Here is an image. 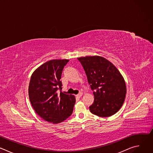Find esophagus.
Instances as JSON below:
<instances>
[{"instance_id": "esophagus-1", "label": "esophagus", "mask_w": 153, "mask_h": 153, "mask_svg": "<svg viewBox=\"0 0 153 153\" xmlns=\"http://www.w3.org/2000/svg\"><path fill=\"white\" fill-rule=\"evenodd\" d=\"M82 94H83V93H82V92H80V93H79L77 95H76V96H77V97H80L82 96Z\"/></svg>"}]
</instances>
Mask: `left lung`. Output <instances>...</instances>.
Wrapping results in <instances>:
<instances>
[{"mask_svg": "<svg viewBox=\"0 0 153 153\" xmlns=\"http://www.w3.org/2000/svg\"><path fill=\"white\" fill-rule=\"evenodd\" d=\"M93 91L94 100L89 108L99 117H110L123 104L126 93L123 77L114 65L97 56L78 57Z\"/></svg>", "mask_w": 153, "mask_h": 153, "instance_id": "obj_1", "label": "left lung"}]
</instances>
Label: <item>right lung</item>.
Returning a JSON list of instances; mask_svg holds the SVG:
<instances>
[{
  "label": "right lung",
  "instance_id": "add662e5",
  "mask_svg": "<svg viewBox=\"0 0 153 153\" xmlns=\"http://www.w3.org/2000/svg\"><path fill=\"white\" fill-rule=\"evenodd\" d=\"M67 59L51 60L42 64L31 75L28 87L31 104L43 119L59 123L69 117L73 111L76 99L62 92L60 81ZM59 89L60 94L56 91Z\"/></svg>",
  "mask_w": 153,
  "mask_h": 153
}]
</instances>
